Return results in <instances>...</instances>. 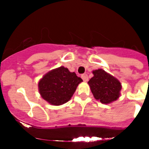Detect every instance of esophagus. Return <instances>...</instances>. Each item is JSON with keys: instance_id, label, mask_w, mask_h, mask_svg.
Listing matches in <instances>:
<instances>
[{"instance_id": "1", "label": "esophagus", "mask_w": 149, "mask_h": 149, "mask_svg": "<svg viewBox=\"0 0 149 149\" xmlns=\"http://www.w3.org/2000/svg\"><path fill=\"white\" fill-rule=\"evenodd\" d=\"M82 79H83V81H85V82H86V81H88V75H87V74L82 75Z\"/></svg>"}]
</instances>
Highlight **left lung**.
Instances as JSON below:
<instances>
[{"instance_id":"8db88e82","label":"left lung","mask_w":149,"mask_h":149,"mask_svg":"<svg viewBox=\"0 0 149 149\" xmlns=\"http://www.w3.org/2000/svg\"><path fill=\"white\" fill-rule=\"evenodd\" d=\"M93 74L88 83L95 99L109 104L119 98L121 89L119 80L102 69L93 71Z\"/></svg>"}]
</instances>
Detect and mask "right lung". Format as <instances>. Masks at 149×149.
Masks as SVG:
<instances>
[{"instance_id":"obj_1","label":"right lung","mask_w":149,"mask_h":149,"mask_svg":"<svg viewBox=\"0 0 149 149\" xmlns=\"http://www.w3.org/2000/svg\"><path fill=\"white\" fill-rule=\"evenodd\" d=\"M82 82L75 72L61 67L50 71L38 82L42 98L54 105H61L70 99L78 85Z\"/></svg>"}]
</instances>
